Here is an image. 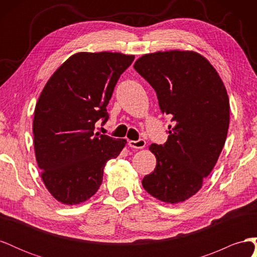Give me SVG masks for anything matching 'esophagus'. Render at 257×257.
Returning <instances> with one entry per match:
<instances>
[{
    "label": "esophagus",
    "mask_w": 257,
    "mask_h": 257,
    "mask_svg": "<svg viewBox=\"0 0 257 257\" xmlns=\"http://www.w3.org/2000/svg\"><path fill=\"white\" fill-rule=\"evenodd\" d=\"M128 146L133 149H143L146 146V142L144 139H139V141H128Z\"/></svg>",
    "instance_id": "34e87169"
}]
</instances>
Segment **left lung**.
Returning <instances> with one entry per match:
<instances>
[{
  "label": "left lung",
  "mask_w": 257,
  "mask_h": 257,
  "mask_svg": "<svg viewBox=\"0 0 257 257\" xmlns=\"http://www.w3.org/2000/svg\"><path fill=\"white\" fill-rule=\"evenodd\" d=\"M134 68L157 92L163 113L172 116L168 139L152 144L154 172L144 189L166 204H179L201 189L226 141L229 126L227 91L210 62L195 51L144 54Z\"/></svg>",
  "instance_id": "left-lung-1"
}]
</instances>
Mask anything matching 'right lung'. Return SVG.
<instances>
[{
	"instance_id": "add662e5",
	"label": "right lung",
	"mask_w": 257,
	"mask_h": 257,
	"mask_svg": "<svg viewBox=\"0 0 257 257\" xmlns=\"http://www.w3.org/2000/svg\"><path fill=\"white\" fill-rule=\"evenodd\" d=\"M134 56L78 52L69 57L41 93L33 119L34 150L41 177L51 195L73 206L92 197L104 167L125 147V139L94 134L121 74Z\"/></svg>"
}]
</instances>
